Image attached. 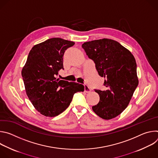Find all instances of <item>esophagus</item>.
<instances>
[{
    "label": "esophagus",
    "instance_id": "esophagus-1",
    "mask_svg": "<svg viewBox=\"0 0 158 158\" xmlns=\"http://www.w3.org/2000/svg\"><path fill=\"white\" fill-rule=\"evenodd\" d=\"M84 91L86 93H90V91H91V89H90L89 87L86 84L84 85Z\"/></svg>",
    "mask_w": 158,
    "mask_h": 158
}]
</instances>
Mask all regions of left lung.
Here are the masks:
<instances>
[{"label":"left lung","mask_w":158,"mask_h":158,"mask_svg":"<svg viewBox=\"0 0 158 158\" xmlns=\"http://www.w3.org/2000/svg\"><path fill=\"white\" fill-rule=\"evenodd\" d=\"M82 48L95 62L99 75L105 78L107 88L95 90L100 100L92 109L104 119L114 118L127 107L138 85L136 60L128 49L112 39L86 42Z\"/></svg>","instance_id":"8db88e82"}]
</instances>
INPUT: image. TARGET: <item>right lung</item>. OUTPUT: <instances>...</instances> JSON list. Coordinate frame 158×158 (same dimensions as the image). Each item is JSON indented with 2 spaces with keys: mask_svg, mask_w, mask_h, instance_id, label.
I'll list each match as a JSON object with an SVG mask.
<instances>
[{
  "mask_svg": "<svg viewBox=\"0 0 158 158\" xmlns=\"http://www.w3.org/2000/svg\"><path fill=\"white\" fill-rule=\"evenodd\" d=\"M74 42L52 38L32 48L22 69L26 94L34 108L43 116L55 117L70 105L74 94L84 91L82 84L56 79L64 69L65 51Z\"/></svg>",
  "mask_w": 158,
  "mask_h": 158,
  "instance_id": "obj_1",
  "label": "right lung"
}]
</instances>
